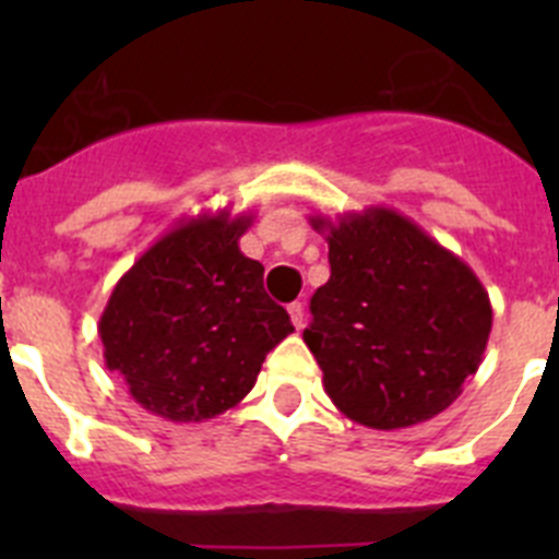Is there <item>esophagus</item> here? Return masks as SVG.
Segmentation results:
<instances>
[{
  "mask_svg": "<svg viewBox=\"0 0 559 559\" xmlns=\"http://www.w3.org/2000/svg\"><path fill=\"white\" fill-rule=\"evenodd\" d=\"M288 313H290V322H294V328H296V330H302V324H305V308H302V302H290V305H288Z\"/></svg>",
  "mask_w": 559,
  "mask_h": 559,
  "instance_id": "34e87169",
  "label": "esophagus"
}]
</instances>
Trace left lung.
<instances>
[{
	"label": "left lung",
	"instance_id": "8db88e82",
	"mask_svg": "<svg viewBox=\"0 0 559 559\" xmlns=\"http://www.w3.org/2000/svg\"><path fill=\"white\" fill-rule=\"evenodd\" d=\"M330 246V280L302 338L341 414L378 431L437 417L476 374L492 330L478 276L389 206L310 215Z\"/></svg>",
	"mask_w": 559,
	"mask_h": 559
}]
</instances>
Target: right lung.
I'll list each match as a JSON object with an SVG mask.
<instances>
[{
  "label": "right lung",
  "mask_w": 559,
  "mask_h": 559,
  "mask_svg": "<svg viewBox=\"0 0 559 559\" xmlns=\"http://www.w3.org/2000/svg\"><path fill=\"white\" fill-rule=\"evenodd\" d=\"M251 212L187 215L114 285L97 333L103 358L145 412L204 423L235 408L265 355L294 333L237 240Z\"/></svg>",
  "instance_id": "1"
}]
</instances>
